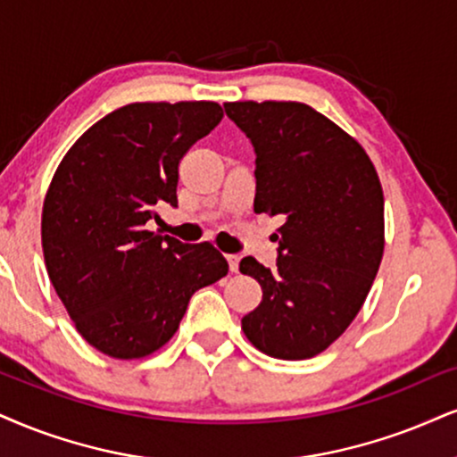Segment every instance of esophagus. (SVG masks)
<instances>
[{
  "mask_svg": "<svg viewBox=\"0 0 457 457\" xmlns=\"http://www.w3.org/2000/svg\"><path fill=\"white\" fill-rule=\"evenodd\" d=\"M227 261H228V269H230V271L237 273V271H239V256L228 254V256H227Z\"/></svg>",
  "mask_w": 457,
  "mask_h": 457,
  "instance_id": "34e87169",
  "label": "esophagus"
}]
</instances>
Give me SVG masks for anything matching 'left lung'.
<instances>
[{
	"label": "left lung",
	"instance_id": "left-lung-1",
	"mask_svg": "<svg viewBox=\"0 0 457 457\" xmlns=\"http://www.w3.org/2000/svg\"><path fill=\"white\" fill-rule=\"evenodd\" d=\"M224 112L254 145V212L284 220L273 271L239 262L262 288L241 328L267 356L313 358L352 324L379 271V178L362 145L305 104L235 101Z\"/></svg>",
	"mask_w": 457,
	"mask_h": 457
}]
</instances>
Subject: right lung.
Returning <instances> with one entry per match:
<instances>
[{
  "label": "right lung",
  "instance_id": "right-lung-1",
  "mask_svg": "<svg viewBox=\"0 0 457 457\" xmlns=\"http://www.w3.org/2000/svg\"><path fill=\"white\" fill-rule=\"evenodd\" d=\"M213 101L129 104L71 145L44 199L48 278L76 328L112 358H144L176 335L190 296L228 273L210 244L145 228L178 207V165L222 120Z\"/></svg>",
  "mask_w": 457,
  "mask_h": 457
}]
</instances>
